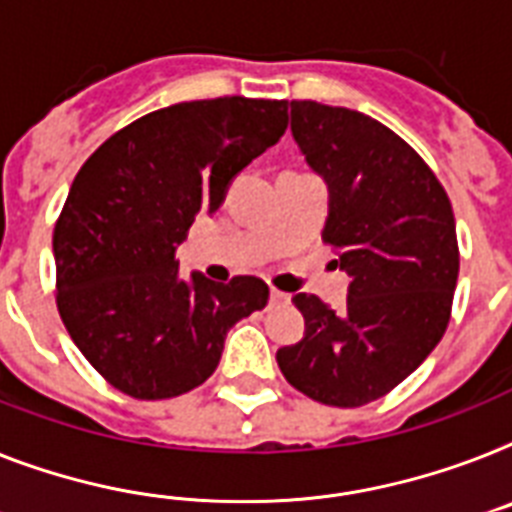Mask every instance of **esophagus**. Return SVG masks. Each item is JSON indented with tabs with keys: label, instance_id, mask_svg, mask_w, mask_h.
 Segmentation results:
<instances>
[{
	"label": "esophagus",
	"instance_id": "34e87169",
	"mask_svg": "<svg viewBox=\"0 0 512 512\" xmlns=\"http://www.w3.org/2000/svg\"><path fill=\"white\" fill-rule=\"evenodd\" d=\"M269 301L277 306V303H287V295L280 293V290H272V295H269Z\"/></svg>",
	"mask_w": 512,
	"mask_h": 512
}]
</instances>
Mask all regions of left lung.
I'll return each mask as SVG.
<instances>
[{
    "label": "left lung",
    "mask_w": 512,
    "mask_h": 512,
    "mask_svg": "<svg viewBox=\"0 0 512 512\" xmlns=\"http://www.w3.org/2000/svg\"><path fill=\"white\" fill-rule=\"evenodd\" d=\"M290 130L329 188L322 238L350 287L342 311L295 295L306 335L277 363L316 403L358 408L411 377L445 335L460 269L453 206L429 164L369 114L290 101Z\"/></svg>",
    "instance_id": "obj_1"
}]
</instances>
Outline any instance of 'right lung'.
Here are the masks:
<instances>
[{
	"instance_id": "right-lung-1",
	"label": "right lung",
	"mask_w": 512,
	"mask_h": 512,
	"mask_svg": "<svg viewBox=\"0 0 512 512\" xmlns=\"http://www.w3.org/2000/svg\"><path fill=\"white\" fill-rule=\"evenodd\" d=\"M285 128L287 101H183L117 130L80 167L54 225L57 308L114 390L190 392L214 374L232 324L266 306L264 280L188 282L175 251Z\"/></svg>"
}]
</instances>
